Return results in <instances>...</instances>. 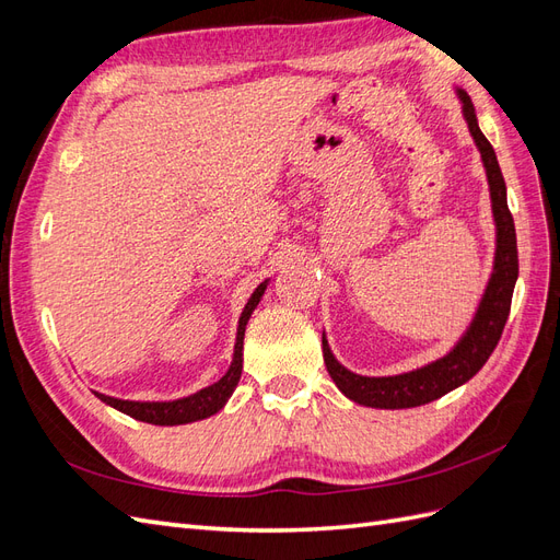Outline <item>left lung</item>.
Wrapping results in <instances>:
<instances>
[{"label": "left lung", "mask_w": 560, "mask_h": 560, "mask_svg": "<svg viewBox=\"0 0 560 560\" xmlns=\"http://www.w3.org/2000/svg\"><path fill=\"white\" fill-rule=\"evenodd\" d=\"M455 95L460 100L469 135L474 144H477L486 167V179L490 189V210H493V222H495L493 270H490L488 284L481 294L477 311H474L471 322L463 331V336L457 338L455 346L444 354V358H439L420 369L406 371V374H397V376L354 374V371L346 369L334 358L327 334L322 331V354H325V364L331 381L348 399H352L354 404L371 406V409H411V406L430 404L451 393V389L465 385L474 374H479V369L488 362L490 352L495 350L500 341L506 317H510L512 294L518 278V252H516L514 219L510 208H506V186L498 165L495 151L479 128L477 112H474L469 95L463 89H455Z\"/></svg>", "instance_id": "obj_1"}]
</instances>
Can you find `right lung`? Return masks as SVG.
<instances>
[{"instance_id":"right-lung-1","label":"right lung","mask_w":560,"mask_h":560,"mask_svg":"<svg viewBox=\"0 0 560 560\" xmlns=\"http://www.w3.org/2000/svg\"><path fill=\"white\" fill-rule=\"evenodd\" d=\"M270 280H264L257 290L252 292V296L247 299L245 308L238 317V331H235V346H233V360L226 374L219 378L217 383L198 389V393L189 395V397H179V399H171V401H132V399H118V397H109L103 393H95V397L100 401H105L112 409L121 411L135 420L149 422V425H186V422H196L202 418H210L214 413H219L226 406V401L231 399L235 385L241 381L243 374V341H245V327L254 313V308L259 306V301L266 292Z\"/></svg>"}]
</instances>
